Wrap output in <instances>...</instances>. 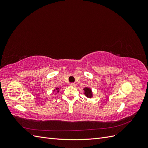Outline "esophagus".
Instances as JSON below:
<instances>
[{
	"mask_svg": "<svg viewBox=\"0 0 148 148\" xmlns=\"http://www.w3.org/2000/svg\"><path fill=\"white\" fill-rule=\"evenodd\" d=\"M70 86H77V84H76L75 83H70Z\"/></svg>",
	"mask_w": 148,
	"mask_h": 148,
	"instance_id": "esophagus-1",
	"label": "esophagus"
}]
</instances>
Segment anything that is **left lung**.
<instances>
[{"mask_svg": "<svg viewBox=\"0 0 148 148\" xmlns=\"http://www.w3.org/2000/svg\"><path fill=\"white\" fill-rule=\"evenodd\" d=\"M83 90L84 91V95L86 96L87 97L91 98L92 97L93 95H92V90L91 88H89L88 87H86L83 89Z\"/></svg>", "mask_w": 148, "mask_h": 148, "instance_id": "left-lung-1", "label": "left lung"}]
</instances>
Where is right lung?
Segmentation results:
<instances>
[{
  "label": "right lung",
  "instance_id": "obj_1",
  "mask_svg": "<svg viewBox=\"0 0 148 148\" xmlns=\"http://www.w3.org/2000/svg\"><path fill=\"white\" fill-rule=\"evenodd\" d=\"M60 88H56V89H53V91H56L57 92H59V89H60Z\"/></svg>",
  "mask_w": 148,
  "mask_h": 148
}]
</instances>
